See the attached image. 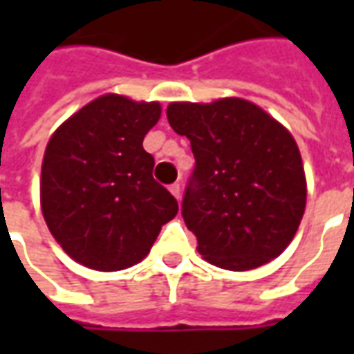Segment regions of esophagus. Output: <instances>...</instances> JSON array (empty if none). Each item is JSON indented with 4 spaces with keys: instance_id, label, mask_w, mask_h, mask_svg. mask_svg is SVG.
I'll return each instance as SVG.
<instances>
[{
    "instance_id": "34e87169",
    "label": "esophagus",
    "mask_w": 354,
    "mask_h": 354,
    "mask_svg": "<svg viewBox=\"0 0 354 354\" xmlns=\"http://www.w3.org/2000/svg\"><path fill=\"white\" fill-rule=\"evenodd\" d=\"M169 189H170V193H172V195H174L178 201H180V197H182V187H180V184H172Z\"/></svg>"
}]
</instances>
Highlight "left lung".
Here are the masks:
<instances>
[{
  "instance_id": "1",
  "label": "left lung",
  "mask_w": 354,
  "mask_h": 354,
  "mask_svg": "<svg viewBox=\"0 0 354 354\" xmlns=\"http://www.w3.org/2000/svg\"><path fill=\"white\" fill-rule=\"evenodd\" d=\"M167 117L192 144L195 169L182 216L205 260L248 271L281 256L296 235L307 199L292 134L243 98L172 102Z\"/></svg>"
}]
</instances>
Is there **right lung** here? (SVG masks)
<instances>
[{
	"mask_svg": "<svg viewBox=\"0 0 354 354\" xmlns=\"http://www.w3.org/2000/svg\"><path fill=\"white\" fill-rule=\"evenodd\" d=\"M159 117V102L104 94L50 136L41 165L43 218L81 266L121 271L138 263L178 214L142 146Z\"/></svg>",
	"mask_w": 354,
	"mask_h": 354,
	"instance_id": "right-lung-1",
	"label": "right lung"
}]
</instances>
